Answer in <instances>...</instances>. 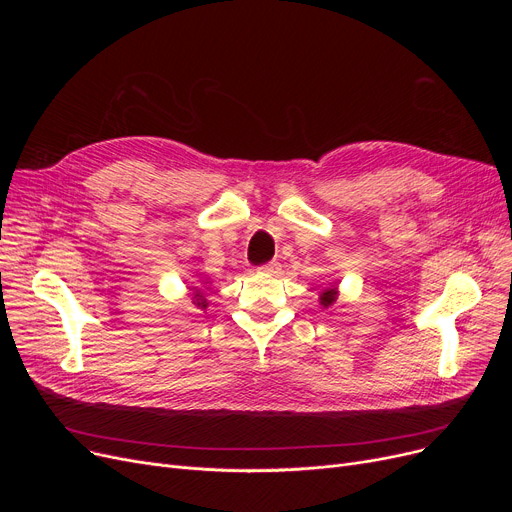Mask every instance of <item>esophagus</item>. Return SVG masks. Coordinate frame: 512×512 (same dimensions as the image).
I'll list each match as a JSON object with an SVG mask.
<instances>
[{"instance_id":"obj_1","label":"esophagus","mask_w":512,"mask_h":512,"mask_svg":"<svg viewBox=\"0 0 512 512\" xmlns=\"http://www.w3.org/2000/svg\"><path fill=\"white\" fill-rule=\"evenodd\" d=\"M261 270L267 274H280L282 265H280V261H267L265 265H261Z\"/></svg>"}]
</instances>
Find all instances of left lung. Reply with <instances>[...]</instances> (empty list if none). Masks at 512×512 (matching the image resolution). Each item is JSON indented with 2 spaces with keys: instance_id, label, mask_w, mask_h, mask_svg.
Instances as JSON below:
<instances>
[{
  "instance_id": "left-lung-1",
  "label": "left lung",
  "mask_w": 512,
  "mask_h": 512,
  "mask_svg": "<svg viewBox=\"0 0 512 512\" xmlns=\"http://www.w3.org/2000/svg\"><path fill=\"white\" fill-rule=\"evenodd\" d=\"M321 305L324 307H330L334 301H336V288H328L326 292H321Z\"/></svg>"
}]
</instances>
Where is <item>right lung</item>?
Here are the masks:
<instances>
[{
    "instance_id": "1",
    "label": "right lung",
    "mask_w": 512,
    "mask_h": 512,
    "mask_svg": "<svg viewBox=\"0 0 512 512\" xmlns=\"http://www.w3.org/2000/svg\"><path fill=\"white\" fill-rule=\"evenodd\" d=\"M193 290H195V303H197V307H201V309H205V307H207V301H205V299H203V292H201V290H199V288H197V286H195V288H193Z\"/></svg>"
}]
</instances>
